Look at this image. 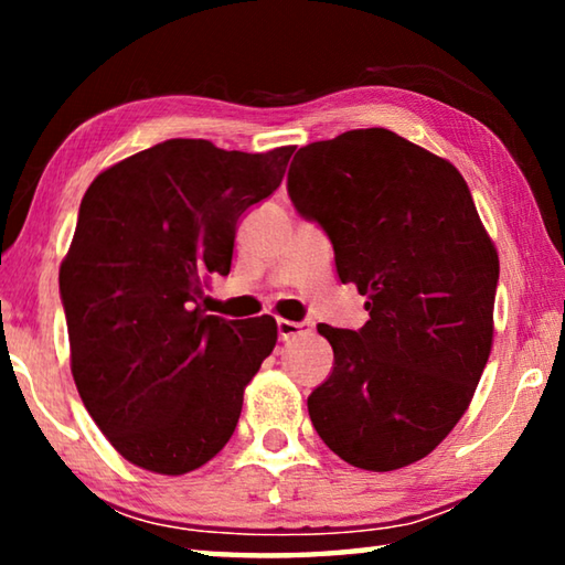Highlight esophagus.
<instances>
[{
	"label": "esophagus",
	"mask_w": 565,
	"mask_h": 565,
	"mask_svg": "<svg viewBox=\"0 0 565 565\" xmlns=\"http://www.w3.org/2000/svg\"><path fill=\"white\" fill-rule=\"evenodd\" d=\"M313 323L311 321H289V319H276V331H279L281 341H289L299 333H309Z\"/></svg>",
	"instance_id": "1"
}]
</instances>
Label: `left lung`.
<instances>
[{
	"instance_id": "1",
	"label": "left lung",
	"mask_w": 565,
	"mask_h": 565,
	"mask_svg": "<svg viewBox=\"0 0 565 565\" xmlns=\"http://www.w3.org/2000/svg\"><path fill=\"white\" fill-rule=\"evenodd\" d=\"M291 204L333 244L366 296L359 331L319 323L331 376L309 396L333 454L396 471L451 434L493 341L499 254L458 169L388 129H351L296 151Z\"/></svg>"
}]
</instances>
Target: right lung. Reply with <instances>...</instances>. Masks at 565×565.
<instances>
[{
	"label": "right lung",
	"instance_id": "add662e5",
	"mask_svg": "<svg viewBox=\"0 0 565 565\" xmlns=\"http://www.w3.org/2000/svg\"><path fill=\"white\" fill-rule=\"evenodd\" d=\"M294 147L266 154L169 139L92 181L60 294L72 376L109 444L181 476L232 438L276 321L206 317L204 284L232 269L238 218L279 189Z\"/></svg>",
	"mask_w": 565,
	"mask_h": 565
}]
</instances>
